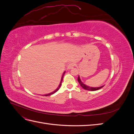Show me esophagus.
<instances>
[{
  "label": "esophagus",
  "mask_w": 134,
  "mask_h": 134,
  "mask_svg": "<svg viewBox=\"0 0 134 134\" xmlns=\"http://www.w3.org/2000/svg\"><path fill=\"white\" fill-rule=\"evenodd\" d=\"M74 66H75V64L74 63H70L68 65L67 69H72V68H74Z\"/></svg>",
  "instance_id": "34e87169"
}]
</instances>
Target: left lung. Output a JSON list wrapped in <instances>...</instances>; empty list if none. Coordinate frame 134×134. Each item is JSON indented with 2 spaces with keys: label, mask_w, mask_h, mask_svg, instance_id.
Instances as JSON below:
<instances>
[{
  "label": "left lung",
  "mask_w": 134,
  "mask_h": 134,
  "mask_svg": "<svg viewBox=\"0 0 134 134\" xmlns=\"http://www.w3.org/2000/svg\"><path fill=\"white\" fill-rule=\"evenodd\" d=\"M78 82L79 83V84L80 85V86L82 87L83 88H84V90H88V91H97V90H99V89L102 88V87H104L103 86H102V87H96V88H94V87H88L87 86H86V84H84L82 81L80 80V77L79 76H78Z\"/></svg>",
  "instance_id": "left-lung-1"
}]
</instances>
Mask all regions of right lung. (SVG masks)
<instances>
[{
    "label": "right lung",
    "mask_w": 134,
    "mask_h": 134,
    "mask_svg": "<svg viewBox=\"0 0 134 134\" xmlns=\"http://www.w3.org/2000/svg\"><path fill=\"white\" fill-rule=\"evenodd\" d=\"M65 72H64V73H63V75H62V80H61V82H60V84H59V86L58 88L57 89H56V90L55 91H54L53 92H51V93H49V94H44V95H43V96H51V94H54V93H55V92H57V91H58L59 90V88H60V87H61V85H62V81H63V77H64V75Z\"/></svg>",
    "instance_id": "right-lung-1"
}]
</instances>
